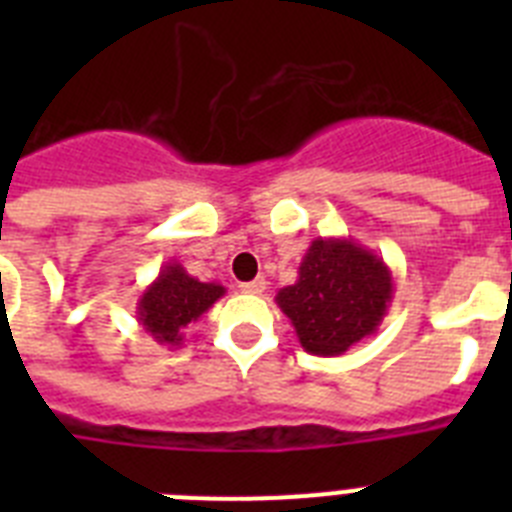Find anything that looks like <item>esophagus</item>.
I'll use <instances>...</instances> for the list:
<instances>
[{"label": "esophagus", "mask_w": 512, "mask_h": 512, "mask_svg": "<svg viewBox=\"0 0 512 512\" xmlns=\"http://www.w3.org/2000/svg\"><path fill=\"white\" fill-rule=\"evenodd\" d=\"M264 289H266L264 277H256V279H251V282L241 284V292H246V295H261Z\"/></svg>", "instance_id": "34e87169"}]
</instances>
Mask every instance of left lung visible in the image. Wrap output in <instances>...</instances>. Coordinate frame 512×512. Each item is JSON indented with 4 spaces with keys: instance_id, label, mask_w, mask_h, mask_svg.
Here are the masks:
<instances>
[{
    "instance_id": "obj_1",
    "label": "left lung",
    "mask_w": 512,
    "mask_h": 512,
    "mask_svg": "<svg viewBox=\"0 0 512 512\" xmlns=\"http://www.w3.org/2000/svg\"><path fill=\"white\" fill-rule=\"evenodd\" d=\"M395 282L382 256L351 238H315L297 282L277 292L307 354L341 356L374 336L387 315Z\"/></svg>"
}]
</instances>
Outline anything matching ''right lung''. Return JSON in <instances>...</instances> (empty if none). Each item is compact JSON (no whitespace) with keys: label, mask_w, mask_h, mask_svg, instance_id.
I'll list each match as a JSON object with an SVG mask.
<instances>
[{"label":"right lung","mask_w":512,"mask_h":512,"mask_svg":"<svg viewBox=\"0 0 512 512\" xmlns=\"http://www.w3.org/2000/svg\"><path fill=\"white\" fill-rule=\"evenodd\" d=\"M225 287L217 282H200L187 274L182 264L169 261L161 266L158 277L143 289L135 315L140 328L161 346L179 348L184 343V330L205 315Z\"/></svg>","instance_id":"add662e5"}]
</instances>
